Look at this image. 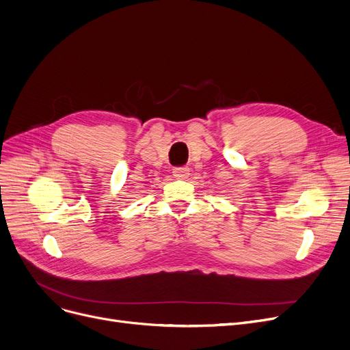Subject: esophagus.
I'll return each mask as SVG.
<instances>
[{"instance_id": "obj_1", "label": "esophagus", "mask_w": 350, "mask_h": 350, "mask_svg": "<svg viewBox=\"0 0 350 350\" xmlns=\"http://www.w3.org/2000/svg\"><path fill=\"white\" fill-rule=\"evenodd\" d=\"M189 167H176V169H173V176L176 178H180V180H185L187 178V176L190 174L189 173Z\"/></svg>"}]
</instances>
